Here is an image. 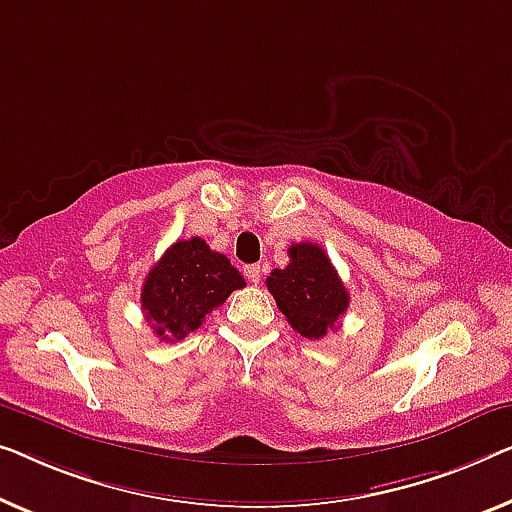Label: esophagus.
Segmentation results:
<instances>
[{
  "label": "esophagus",
  "instance_id": "esophagus-1",
  "mask_svg": "<svg viewBox=\"0 0 512 512\" xmlns=\"http://www.w3.org/2000/svg\"><path fill=\"white\" fill-rule=\"evenodd\" d=\"M243 273H246L248 282H253V285H257V282L262 280V266H259V264H250V266H246V269H243Z\"/></svg>",
  "mask_w": 512,
  "mask_h": 512
}]
</instances>
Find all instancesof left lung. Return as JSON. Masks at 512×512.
<instances>
[{
  "label": "left lung",
  "instance_id": "obj_1",
  "mask_svg": "<svg viewBox=\"0 0 512 512\" xmlns=\"http://www.w3.org/2000/svg\"><path fill=\"white\" fill-rule=\"evenodd\" d=\"M266 287L289 326L308 340L338 329V319L349 308V292L317 243L289 246V264L271 271Z\"/></svg>",
  "mask_w": 512,
  "mask_h": 512
}]
</instances>
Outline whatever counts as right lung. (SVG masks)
Listing matches in <instances>:
<instances>
[{
    "instance_id": "add662e5",
    "label": "right lung",
    "mask_w": 512,
    "mask_h": 512,
    "mask_svg": "<svg viewBox=\"0 0 512 512\" xmlns=\"http://www.w3.org/2000/svg\"><path fill=\"white\" fill-rule=\"evenodd\" d=\"M241 287L246 280L230 259L193 236L165 250L144 278L140 303L158 338L183 340Z\"/></svg>"
}]
</instances>
